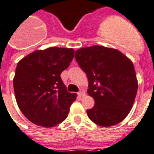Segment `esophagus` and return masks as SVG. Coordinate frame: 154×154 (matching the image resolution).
<instances>
[{
  "mask_svg": "<svg viewBox=\"0 0 154 154\" xmlns=\"http://www.w3.org/2000/svg\"><path fill=\"white\" fill-rule=\"evenodd\" d=\"M83 94H84V91H83V90H82V89H80L79 90V91L78 92V95L79 96H83Z\"/></svg>",
  "mask_w": 154,
  "mask_h": 154,
  "instance_id": "34e87169",
  "label": "esophagus"
}]
</instances>
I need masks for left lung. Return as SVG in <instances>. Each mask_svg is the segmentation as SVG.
I'll use <instances>...</instances> for the list:
<instances>
[{
    "label": "left lung",
    "instance_id": "8db88e82",
    "mask_svg": "<svg viewBox=\"0 0 154 154\" xmlns=\"http://www.w3.org/2000/svg\"><path fill=\"white\" fill-rule=\"evenodd\" d=\"M75 60L87 74V93L94 106L87 110L93 122L112 126L121 122L132 109L137 91L133 63L116 49L92 46L77 50Z\"/></svg>",
    "mask_w": 154,
    "mask_h": 154
}]
</instances>
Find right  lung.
Here are the masks:
<instances>
[{"label":"right lung","mask_w":154,"mask_h":154,"mask_svg":"<svg viewBox=\"0 0 154 154\" xmlns=\"http://www.w3.org/2000/svg\"><path fill=\"white\" fill-rule=\"evenodd\" d=\"M72 48H49L29 54L17 63L13 87L17 105L32 123L52 127L64 121L76 94L70 93L60 75L69 67Z\"/></svg>","instance_id":"right-lung-1"}]
</instances>
